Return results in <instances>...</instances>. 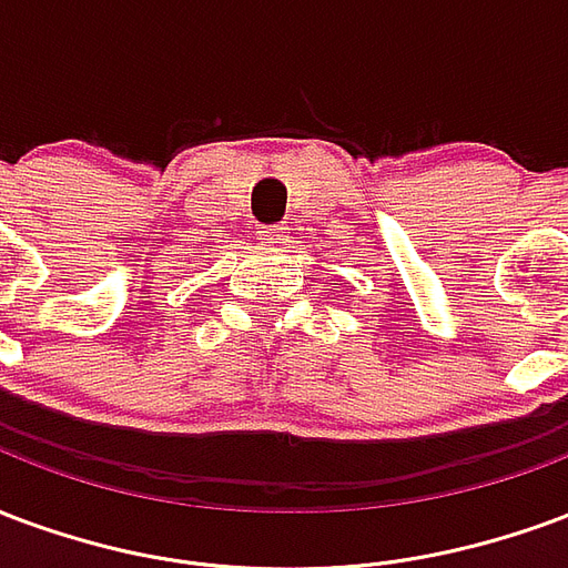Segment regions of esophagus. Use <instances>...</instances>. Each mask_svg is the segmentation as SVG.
Listing matches in <instances>:
<instances>
[{"instance_id": "1", "label": "esophagus", "mask_w": 568, "mask_h": 568, "mask_svg": "<svg viewBox=\"0 0 568 568\" xmlns=\"http://www.w3.org/2000/svg\"><path fill=\"white\" fill-rule=\"evenodd\" d=\"M260 239L268 244H281L287 239V226H278V223L275 226H260Z\"/></svg>"}]
</instances>
